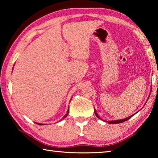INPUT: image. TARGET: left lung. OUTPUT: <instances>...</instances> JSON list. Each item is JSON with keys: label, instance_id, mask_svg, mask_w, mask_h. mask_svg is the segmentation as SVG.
<instances>
[{"label": "left lung", "instance_id": "left-lung-1", "mask_svg": "<svg viewBox=\"0 0 158 158\" xmlns=\"http://www.w3.org/2000/svg\"><path fill=\"white\" fill-rule=\"evenodd\" d=\"M148 98H149V97H148ZM94 111H95V116H97L99 119H102L101 118L98 116V114H97V111H96V110L95 109H94ZM135 114H134L133 115H132V116H130L129 117H127V118H123V119H121V120H116V121H107L109 123H110V124H117V123H123V122H125V121H127V120H129L130 118H132L134 115H135Z\"/></svg>", "mask_w": 158, "mask_h": 158}]
</instances>
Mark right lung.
Listing matches in <instances>:
<instances>
[{"label": "right lung", "mask_w": 158, "mask_h": 158, "mask_svg": "<svg viewBox=\"0 0 158 158\" xmlns=\"http://www.w3.org/2000/svg\"><path fill=\"white\" fill-rule=\"evenodd\" d=\"M69 108L68 107V111H67V113H66V114L65 115V116H64V117L63 118H62V120H63V119H64V118H66L67 116H68V113H69ZM37 123V124H38V125H44V124H42V123Z\"/></svg>", "instance_id": "right-lung-1"}]
</instances>
